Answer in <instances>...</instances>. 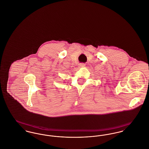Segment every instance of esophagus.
Listing matches in <instances>:
<instances>
[{"mask_svg":"<svg viewBox=\"0 0 149 149\" xmlns=\"http://www.w3.org/2000/svg\"><path fill=\"white\" fill-rule=\"evenodd\" d=\"M85 66V64L84 63H80L79 64V66L80 67H83V66Z\"/></svg>","mask_w":149,"mask_h":149,"instance_id":"1","label":"esophagus"}]
</instances>
